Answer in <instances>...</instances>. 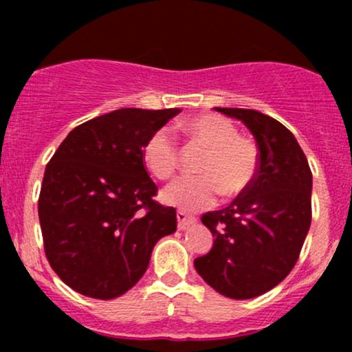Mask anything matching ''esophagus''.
<instances>
[{
    "label": "esophagus",
    "mask_w": 352,
    "mask_h": 352,
    "mask_svg": "<svg viewBox=\"0 0 352 352\" xmlns=\"http://www.w3.org/2000/svg\"><path fill=\"white\" fill-rule=\"evenodd\" d=\"M177 221H179V230H185L188 228L190 225L195 223V217L188 215L187 212H184V210H177Z\"/></svg>",
    "instance_id": "34e87169"
}]
</instances>
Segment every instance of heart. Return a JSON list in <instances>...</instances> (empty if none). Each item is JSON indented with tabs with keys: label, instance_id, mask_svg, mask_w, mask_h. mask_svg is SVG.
<instances>
[{
	"label": "heart",
	"instance_id": "1",
	"mask_svg": "<svg viewBox=\"0 0 352 352\" xmlns=\"http://www.w3.org/2000/svg\"><path fill=\"white\" fill-rule=\"evenodd\" d=\"M184 131L193 142L207 147L199 164L200 175H188L164 190V200L185 210L215 204L221 192L228 199L252 187L260 167V152L253 140L241 137L236 125L217 114L185 120ZM142 162L157 180H170L180 165L179 144L168 129H157L142 145Z\"/></svg>",
	"mask_w": 352,
	"mask_h": 352
}]
</instances>
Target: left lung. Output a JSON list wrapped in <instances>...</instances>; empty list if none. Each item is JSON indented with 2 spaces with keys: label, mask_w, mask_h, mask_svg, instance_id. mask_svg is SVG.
Returning <instances> with one entry per match:
<instances>
[{
  "label": "left lung",
  "mask_w": 352,
  "mask_h": 352,
  "mask_svg": "<svg viewBox=\"0 0 352 352\" xmlns=\"http://www.w3.org/2000/svg\"><path fill=\"white\" fill-rule=\"evenodd\" d=\"M215 111L250 129L260 167L252 187L228 207L201 215L215 240L193 265L215 292L250 300L280 285L296 265L311 225L313 175L300 144L276 119L253 109Z\"/></svg>",
  "instance_id": "1"
}]
</instances>
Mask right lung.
Returning a JSON list of instances; mask_svg holds the SVG:
<instances>
[{
	"instance_id": "add662e5",
	"label": "right lung",
	"mask_w": 352,
	"mask_h": 352,
	"mask_svg": "<svg viewBox=\"0 0 352 352\" xmlns=\"http://www.w3.org/2000/svg\"><path fill=\"white\" fill-rule=\"evenodd\" d=\"M180 112L119 109L78 125L46 165L38 213L44 253L69 288L112 300L147 270L153 246L177 230L175 208L153 200L142 162L147 137Z\"/></svg>"
}]
</instances>
